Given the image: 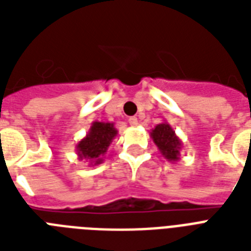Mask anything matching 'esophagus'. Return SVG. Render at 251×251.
I'll list each match as a JSON object with an SVG mask.
<instances>
[{
	"mask_svg": "<svg viewBox=\"0 0 251 251\" xmlns=\"http://www.w3.org/2000/svg\"><path fill=\"white\" fill-rule=\"evenodd\" d=\"M129 124L131 126H135L138 125V118L137 117H130L129 118Z\"/></svg>",
	"mask_w": 251,
	"mask_h": 251,
	"instance_id": "obj_1",
	"label": "esophagus"
}]
</instances>
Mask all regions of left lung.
<instances>
[{"instance_id":"left-lung-1","label":"left lung","mask_w":251,"mask_h":251,"mask_svg":"<svg viewBox=\"0 0 251 251\" xmlns=\"http://www.w3.org/2000/svg\"><path fill=\"white\" fill-rule=\"evenodd\" d=\"M153 143L157 146L160 153L168 161L176 163L179 160V152L182 150V141L176 135L175 130L168 122H161L150 133Z\"/></svg>"}]
</instances>
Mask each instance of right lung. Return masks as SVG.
<instances>
[{
    "mask_svg": "<svg viewBox=\"0 0 251 251\" xmlns=\"http://www.w3.org/2000/svg\"><path fill=\"white\" fill-rule=\"evenodd\" d=\"M117 129L113 122H92L88 133L75 146L78 160H86L90 164L98 165L104 161V155L109 149L110 143L117 137Z\"/></svg>",
    "mask_w": 251,
    "mask_h": 251,
    "instance_id": "right-lung-1",
    "label": "right lung"
}]
</instances>
